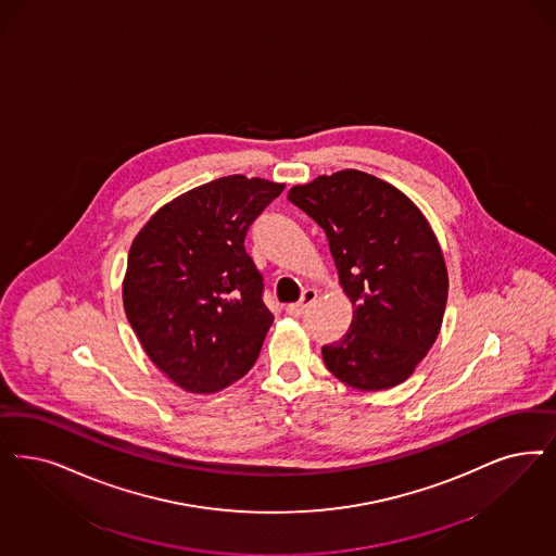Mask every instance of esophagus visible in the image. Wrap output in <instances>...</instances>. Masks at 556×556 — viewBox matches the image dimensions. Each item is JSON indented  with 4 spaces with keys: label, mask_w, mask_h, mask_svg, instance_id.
I'll return each mask as SVG.
<instances>
[{
    "label": "esophagus",
    "mask_w": 556,
    "mask_h": 556,
    "mask_svg": "<svg viewBox=\"0 0 556 556\" xmlns=\"http://www.w3.org/2000/svg\"><path fill=\"white\" fill-rule=\"evenodd\" d=\"M318 298V291L314 288L304 289V293H302V298H300V302H295V304H289L286 307V312H288L289 316H293V318H298V316H302L304 314V309H306L314 300Z\"/></svg>",
    "instance_id": "esophagus-1"
}]
</instances>
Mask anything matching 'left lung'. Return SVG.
<instances>
[{
	"mask_svg": "<svg viewBox=\"0 0 556 556\" xmlns=\"http://www.w3.org/2000/svg\"><path fill=\"white\" fill-rule=\"evenodd\" d=\"M288 199L325 230L355 307L345 337L323 346L326 367L355 390L403 383L435 343L447 302L429 222L404 192L362 170L318 176Z\"/></svg>",
	"mask_w": 556,
	"mask_h": 556,
	"instance_id": "8db88e82",
	"label": "left lung"
}]
</instances>
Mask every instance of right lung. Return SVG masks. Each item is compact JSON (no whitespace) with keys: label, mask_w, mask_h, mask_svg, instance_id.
<instances>
[{"label":"right lung","mask_w":556,"mask_h":556,"mask_svg":"<svg viewBox=\"0 0 556 556\" xmlns=\"http://www.w3.org/2000/svg\"><path fill=\"white\" fill-rule=\"evenodd\" d=\"M286 185L231 174L166 203L135 236L127 320L153 365L192 394L247 376L273 314L244 238Z\"/></svg>","instance_id":"right-lung-1"}]
</instances>
